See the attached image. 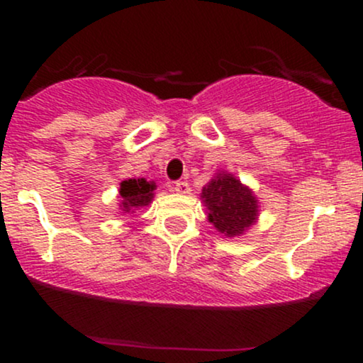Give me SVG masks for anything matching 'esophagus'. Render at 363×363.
Wrapping results in <instances>:
<instances>
[{
  "label": "esophagus",
  "mask_w": 363,
  "mask_h": 363,
  "mask_svg": "<svg viewBox=\"0 0 363 363\" xmlns=\"http://www.w3.org/2000/svg\"><path fill=\"white\" fill-rule=\"evenodd\" d=\"M172 189L176 191L177 194H189V193H191L189 182H186V181H177V182H174Z\"/></svg>",
  "instance_id": "1"
}]
</instances>
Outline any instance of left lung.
Masks as SVG:
<instances>
[{
	"instance_id": "8db88e82",
	"label": "left lung",
	"mask_w": 363,
	"mask_h": 363,
	"mask_svg": "<svg viewBox=\"0 0 363 363\" xmlns=\"http://www.w3.org/2000/svg\"><path fill=\"white\" fill-rule=\"evenodd\" d=\"M201 199L208 220L220 234L242 235L257 220V199L247 186L232 174L220 172L203 187Z\"/></svg>"
}]
</instances>
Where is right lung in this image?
Masks as SVG:
<instances>
[{
  "label": "right lung",
  "instance_id": "obj_1",
  "mask_svg": "<svg viewBox=\"0 0 363 363\" xmlns=\"http://www.w3.org/2000/svg\"><path fill=\"white\" fill-rule=\"evenodd\" d=\"M155 182L147 181V179H128L121 182V210L124 213L136 210V208L147 206L152 203L153 191H155Z\"/></svg>",
  "mask_w": 363,
  "mask_h": 363
}]
</instances>
